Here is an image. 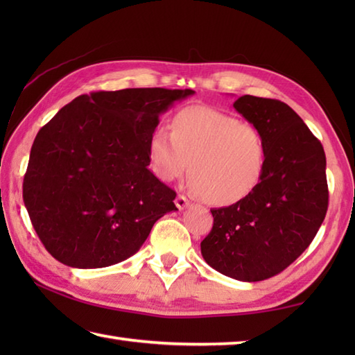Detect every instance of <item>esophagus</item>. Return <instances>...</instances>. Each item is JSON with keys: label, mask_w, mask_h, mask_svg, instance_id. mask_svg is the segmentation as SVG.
<instances>
[{"label": "esophagus", "mask_w": 355, "mask_h": 355, "mask_svg": "<svg viewBox=\"0 0 355 355\" xmlns=\"http://www.w3.org/2000/svg\"><path fill=\"white\" fill-rule=\"evenodd\" d=\"M175 205H177V207H178L180 210H184L186 207L191 206V201L187 200V198L184 197V195H178L177 200H175Z\"/></svg>", "instance_id": "esophagus-1"}]
</instances>
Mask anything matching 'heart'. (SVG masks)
Wrapping results in <instances>:
<instances>
[{"mask_svg": "<svg viewBox=\"0 0 355 355\" xmlns=\"http://www.w3.org/2000/svg\"><path fill=\"white\" fill-rule=\"evenodd\" d=\"M148 154L154 173L164 180L183 177L191 168L193 189L214 206H230L258 187L267 162L262 132L223 111L193 105L172 119V131L157 126Z\"/></svg>", "mask_w": 355, "mask_h": 355, "instance_id": "heart-1", "label": "heart"}]
</instances>
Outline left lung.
Wrapping results in <instances>:
<instances>
[{
    "mask_svg": "<svg viewBox=\"0 0 355 355\" xmlns=\"http://www.w3.org/2000/svg\"><path fill=\"white\" fill-rule=\"evenodd\" d=\"M233 108L266 139V169L247 198L210 210L214 227L201 254L224 276L258 282L296 261L320 229L328 209L327 158L286 103L245 94Z\"/></svg>",
    "mask_w": 355,
    "mask_h": 355,
    "instance_id": "obj_1",
    "label": "left lung"
}]
</instances>
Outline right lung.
Listing matches in <instances>:
<instances>
[{
  "label": "right lung",
  "instance_id": "right-lung-1",
  "mask_svg": "<svg viewBox=\"0 0 355 355\" xmlns=\"http://www.w3.org/2000/svg\"><path fill=\"white\" fill-rule=\"evenodd\" d=\"M193 89L126 88L82 94L42 126L22 198L47 252L74 268L135 254L177 193L148 169L158 117Z\"/></svg>",
  "mask_w": 355,
  "mask_h": 355
}]
</instances>
